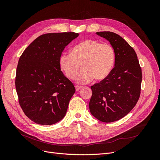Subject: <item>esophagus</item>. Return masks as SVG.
Here are the masks:
<instances>
[{
    "label": "esophagus",
    "instance_id": "obj_1",
    "mask_svg": "<svg viewBox=\"0 0 160 160\" xmlns=\"http://www.w3.org/2000/svg\"><path fill=\"white\" fill-rule=\"evenodd\" d=\"M82 88V87L81 86H79V85H76L75 86V89H76V91H78L80 89H81Z\"/></svg>",
    "mask_w": 160,
    "mask_h": 160
}]
</instances>
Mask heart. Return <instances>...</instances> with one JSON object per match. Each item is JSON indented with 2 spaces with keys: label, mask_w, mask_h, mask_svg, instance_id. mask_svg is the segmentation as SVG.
Instances as JSON below:
<instances>
[{
  "label": "heart",
  "mask_w": 160,
  "mask_h": 160,
  "mask_svg": "<svg viewBox=\"0 0 160 160\" xmlns=\"http://www.w3.org/2000/svg\"><path fill=\"white\" fill-rule=\"evenodd\" d=\"M115 53L108 43H101L94 39H87L72 47L71 53L63 52L59 57V65L65 75L79 83H88L94 78L105 79L113 68Z\"/></svg>",
  "instance_id": "heart-1"
}]
</instances>
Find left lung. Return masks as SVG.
I'll return each instance as SVG.
<instances>
[{
  "label": "left lung",
  "instance_id": "1",
  "mask_svg": "<svg viewBox=\"0 0 160 160\" xmlns=\"http://www.w3.org/2000/svg\"><path fill=\"white\" fill-rule=\"evenodd\" d=\"M96 34L113 47L115 67L105 79L91 87L89 107L95 118L110 123L125 117L136 105L141 93L142 68L136 52L122 37L109 31Z\"/></svg>",
  "mask_w": 160,
  "mask_h": 160
}]
</instances>
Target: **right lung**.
<instances>
[{
    "label": "right lung",
    "mask_w": 160,
    "mask_h": 160,
    "mask_svg": "<svg viewBox=\"0 0 160 160\" xmlns=\"http://www.w3.org/2000/svg\"><path fill=\"white\" fill-rule=\"evenodd\" d=\"M78 36L74 32L44 34L19 58L15 78L18 102L37 124L51 125L65 117L75 88L61 71L59 61L65 47Z\"/></svg>",
    "instance_id": "obj_1"
}]
</instances>
